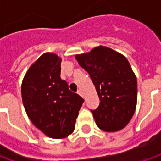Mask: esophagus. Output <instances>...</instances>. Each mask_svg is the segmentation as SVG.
<instances>
[{
	"mask_svg": "<svg viewBox=\"0 0 161 161\" xmlns=\"http://www.w3.org/2000/svg\"><path fill=\"white\" fill-rule=\"evenodd\" d=\"M78 94H79L80 96H81V97H83V95H82V92H81L80 90H79V91H78Z\"/></svg>",
	"mask_w": 161,
	"mask_h": 161,
	"instance_id": "esophagus-1",
	"label": "esophagus"
}]
</instances>
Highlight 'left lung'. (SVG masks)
<instances>
[{"label": "left lung", "instance_id": "obj_1", "mask_svg": "<svg viewBox=\"0 0 161 161\" xmlns=\"http://www.w3.org/2000/svg\"><path fill=\"white\" fill-rule=\"evenodd\" d=\"M75 58L89 72L100 100L98 108L92 111L97 125L105 132L125 128L137 104V80L128 60L103 46L76 54Z\"/></svg>", "mask_w": 161, "mask_h": 161}]
</instances>
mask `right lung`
I'll list each match as a JSON object with an SVG mask.
<instances>
[{"label": "right lung", "mask_w": 161, "mask_h": 161, "mask_svg": "<svg viewBox=\"0 0 161 161\" xmlns=\"http://www.w3.org/2000/svg\"><path fill=\"white\" fill-rule=\"evenodd\" d=\"M61 63L56 53H43L29 67L21 84L22 101L28 118L53 139L65 138L74 131L84 101L61 79Z\"/></svg>", "instance_id": "add662e5"}]
</instances>
